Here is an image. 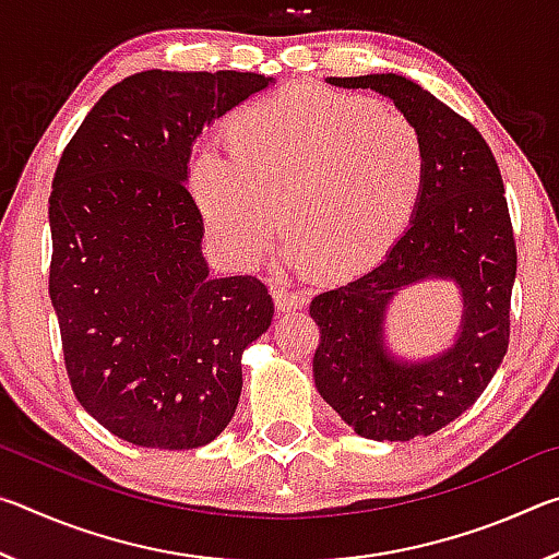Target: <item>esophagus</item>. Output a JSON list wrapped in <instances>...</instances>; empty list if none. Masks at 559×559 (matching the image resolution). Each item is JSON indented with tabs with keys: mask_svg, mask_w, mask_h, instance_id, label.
<instances>
[{
	"mask_svg": "<svg viewBox=\"0 0 559 559\" xmlns=\"http://www.w3.org/2000/svg\"><path fill=\"white\" fill-rule=\"evenodd\" d=\"M271 296H273V300H276L281 313H288V310H298L306 306V296L298 290H290L286 286H273Z\"/></svg>",
	"mask_w": 559,
	"mask_h": 559,
	"instance_id": "esophagus-1",
	"label": "esophagus"
}]
</instances>
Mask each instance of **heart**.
<instances>
[{
	"label": "heart",
	"mask_w": 559,
	"mask_h": 559,
	"mask_svg": "<svg viewBox=\"0 0 559 559\" xmlns=\"http://www.w3.org/2000/svg\"><path fill=\"white\" fill-rule=\"evenodd\" d=\"M229 153L204 145L187 187L234 266H257L278 231L318 278L357 276L390 253L427 189V147L409 118L325 86H293L241 108Z\"/></svg>",
	"instance_id": "heart-1"
}]
</instances>
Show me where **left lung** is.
Returning <instances> with one entry per match:
<instances>
[{
  "label": "left lung",
  "instance_id": "left-lung-1",
  "mask_svg": "<svg viewBox=\"0 0 559 559\" xmlns=\"http://www.w3.org/2000/svg\"><path fill=\"white\" fill-rule=\"evenodd\" d=\"M325 83L370 88L414 122L427 147V189L380 266L310 302L320 328L316 386L359 437H429L484 394L506 357L518 253L503 177L480 132L419 83L396 73ZM424 280L460 288L462 325L447 350L406 360L385 345V310L396 292Z\"/></svg>",
  "mask_w": 559,
  "mask_h": 559
}]
</instances>
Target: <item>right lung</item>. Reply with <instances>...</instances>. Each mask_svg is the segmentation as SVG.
I'll use <instances>...</instances> for the list:
<instances>
[{
    "label": "right lung",
    "instance_id": "add662e5",
    "mask_svg": "<svg viewBox=\"0 0 559 559\" xmlns=\"http://www.w3.org/2000/svg\"><path fill=\"white\" fill-rule=\"evenodd\" d=\"M273 79L143 71L103 93L56 167L49 296L93 419L147 449H197L231 421L241 355L273 318L257 276L212 278L187 192L206 126Z\"/></svg>",
    "mask_w": 559,
    "mask_h": 559
}]
</instances>
